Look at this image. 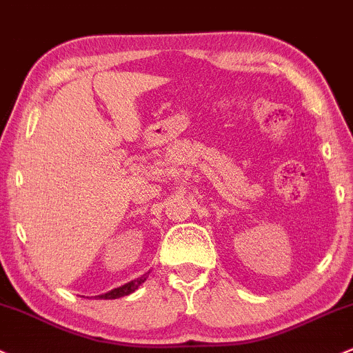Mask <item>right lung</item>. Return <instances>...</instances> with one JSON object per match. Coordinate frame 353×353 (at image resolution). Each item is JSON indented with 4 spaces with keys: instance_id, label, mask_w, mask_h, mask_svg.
Masks as SVG:
<instances>
[{
    "instance_id": "obj_1",
    "label": "right lung",
    "mask_w": 353,
    "mask_h": 353,
    "mask_svg": "<svg viewBox=\"0 0 353 353\" xmlns=\"http://www.w3.org/2000/svg\"><path fill=\"white\" fill-rule=\"evenodd\" d=\"M147 278V273L142 274L141 278H137V280L130 281V283H125L123 286H119V288L112 290V292L105 293V295H100L99 298H103V300H115V298H120V296H125V295H130V293H134L135 290L139 288L142 283L145 281Z\"/></svg>"
}]
</instances>
